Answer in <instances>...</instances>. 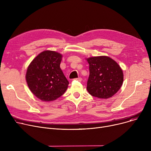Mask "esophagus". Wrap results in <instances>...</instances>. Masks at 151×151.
I'll list each match as a JSON object with an SVG mask.
<instances>
[{"label": "esophagus", "instance_id": "obj_1", "mask_svg": "<svg viewBox=\"0 0 151 151\" xmlns=\"http://www.w3.org/2000/svg\"><path fill=\"white\" fill-rule=\"evenodd\" d=\"M75 80H77V81H82V78H81V77L78 78H76V79H75Z\"/></svg>", "mask_w": 151, "mask_h": 151}]
</instances>
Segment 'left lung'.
Wrapping results in <instances>:
<instances>
[{
    "label": "left lung",
    "mask_w": 151,
    "mask_h": 151,
    "mask_svg": "<svg viewBox=\"0 0 151 151\" xmlns=\"http://www.w3.org/2000/svg\"><path fill=\"white\" fill-rule=\"evenodd\" d=\"M89 64V76L87 90L91 96L99 99L113 97L120 89L124 75L120 66L107 56L87 59Z\"/></svg>",
    "instance_id": "obj_1"
}]
</instances>
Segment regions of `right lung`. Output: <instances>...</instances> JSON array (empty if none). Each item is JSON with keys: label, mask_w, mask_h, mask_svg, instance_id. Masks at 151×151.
Masks as SVG:
<instances>
[{"label": "right lung", "mask_w": 151, "mask_h": 151, "mask_svg": "<svg viewBox=\"0 0 151 151\" xmlns=\"http://www.w3.org/2000/svg\"><path fill=\"white\" fill-rule=\"evenodd\" d=\"M62 55L45 51L32 61L27 70L26 81L31 92L45 101L56 100L66 91L68 81L60 68Z\"/></svg>", "instance_id": "obj_1"}]
</instances>
